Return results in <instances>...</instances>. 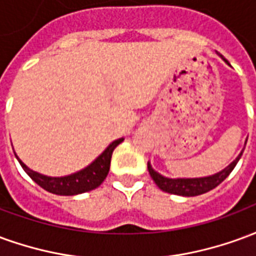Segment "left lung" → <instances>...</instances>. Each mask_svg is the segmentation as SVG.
I'll return each instance as SVG.
<instances>
[{
	"mask_svg": "<svg viewBox=\"0 0 256 256\" xmlns=\"http://www.w3.org/2000/svg\"><path fill=\"white\" fill-rule=\"evenodd\" d=\"M242 152H240V155L237 156L234 160L230 164L225 167L222 172H216L214 176H208V177H202V178H167L163 177L162 174L155 172L150 163L148 162V172H150V177L155 181V184L163 192L172 193V194H178V196H198V194H203V193L208 192L211 189L216 188L224 180H225L232 170L236 167L237 162L240 160Z\"/></svg>",
	"mask_w": 256,
	"mask_h": 256,
	"instance_id": "1",
	"label": "left lung"
}]
</instances>
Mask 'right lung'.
Returning <instances> with one entry per match:
<instances>
[{
	"mask_svg": "<svg viewBox=\"0 0 256 256\" xmlns=\"http://www.w3.org/2000/svg\"><path fill=\"white\" fill-rule=\"evenodd\" d=\"M122 141L123 138L115 140L114 142L106 146V150L93 163H90L88 167H84L74 174L66 176V177H48L40 172H32L20 160L18 155L16 158L19 160L20 166L23 167V170L41 188L48 192L54 193V194H60V196H74V194H79V193L89 192V190H93L100 186L110 172L112 152Z\"/></svg>",
	"mask_w": 256,
	"mask_h": 256,
	"instance_id": "1",
	"label": "right lung"
}]
</instances>
